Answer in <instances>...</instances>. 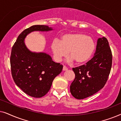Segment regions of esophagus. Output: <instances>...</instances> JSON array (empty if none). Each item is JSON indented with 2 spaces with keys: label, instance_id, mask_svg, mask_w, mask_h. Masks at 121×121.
Returning <instances> with one entry per match:
<instances>
[{
  "label": "esophagus",
  "instance_id": "esophagus-1",
  "mask_svg": "<svg viewBox=\"0 0 121 121\" xmlns=\"http://www.w3.org/2000/svg\"><path fill=\"white\" fill-rule=\"evenodd\" d=\"M63 70L64 71H65V70H68V68L66 67V66L64 65L63 67Z\"/></svg>",
  "mask_w": 121,
  "mask_h": 121
}]
</instances>
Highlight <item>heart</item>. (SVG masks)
Here are the masks:
<instances>
[{"label": "heart", "mask_w": 121, "mask_h": 121, "mask_svg": "<svg viewBox=\"0 0 121 121\" xmlns=\"http://www.w3.org/2000/svg\"><path fill=\"white\" fill-rule=\"evenodd\" d=\"M51 48L54 58L59 61L68 54L69 61L75 60L78 64L86 63L94 53L95 44L90 36L82 33L64 34L60 41L54 39L51 43Z\"/></svg>", "instance_id": "1"}]
</instances>
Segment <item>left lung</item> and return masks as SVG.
I'll list each match as a JSON object with an SVG mask.
<instances>
[{"label":"left lung","mask_w":121,"mask_h":121,"mask_svg":"<svg viewBox=\"0 0 121 121\" xmlns=\"http://www.w3.org/2000/svg\"><path fill=\"white\" fill-rule=\"evenodd\" d=\"M112 54L106 38L98 39L95 56L85 65L73 68L75 77L71 84V94L77 99L90 96L106 83L112 67Z\"/></svg>","instance_id":"1"}]
</instances>
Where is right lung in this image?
Here are the masks:
<instances>
[{
	"label": "right lung",
	"instance_id": "add662e5",
	"mask_svg": "<svg viewBox=\"0 0 121 121\" xmlns=\"http://www.w3.org/2000/svg\"><path fill=\"white\" fill-rule=\"evenodd\" d=\"M46 25H34L23 31L18 36L11 49V75L16 85L30 96L39 98L50 90L56 77L62 71L63 65L52 60L45 53H35L26 47L24 39L35 31H48Z\"/></svg>",
	"mask_w": 121,
	"mask_h": 121
}]
</instances>
